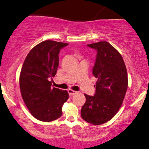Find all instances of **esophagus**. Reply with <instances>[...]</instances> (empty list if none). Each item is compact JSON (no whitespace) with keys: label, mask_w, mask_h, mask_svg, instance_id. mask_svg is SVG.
<instances>
[{"label":"esophagus","mask_w":149,"mask_h":149,"mask_svg":"<svg viewBox=\"0 0 149 149\" xmlns=\"http://www.w3.org/2000/svg\"><path fill=\"white\" fill-rule=\"evenodd\" d=\"M68 94H69L70 95H74V94H76V93H77L78 92L77 91H75L71 90V89H68Z\"/></svg>","instance_id":"34e87169"}]
</instances>
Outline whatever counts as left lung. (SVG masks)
<instances>
[{
	"label": "left lung",
	"mask_w": 149,
	"mask_h": 149,
	"mask_svg": "<svg viewBox=\"0 0 149 149\" xmlns=\"http://www.w3.org/2000/svg\"><path fill=\"white\" fill-rule=\"evenodd\" d=\"M87 46L96 51L92 73L97 81L94 95L85 94L81 115L88 123L101 125L119 110L128 88L127 70L121 55L109 43L100 41Z\"/></svg>",
	"instance_id": "1"
}]
</instances>
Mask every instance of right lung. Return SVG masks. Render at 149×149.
<instances>
[{"label": "right lung", "instance_id": "right-lung-1", "mask_svg": "<svg viewBox=\"0 0 149 149\" xmlns=\"http://www.w3.org/2000/svg\"><path fill=\"white\" fill-rule=\"evenodd\" d=\"M68 43L44 40L29 53L20 75V88L25 104L31 113L41 121L60 118L62 106L68 100L66 91L51 87L50 79L58 67L60 51Z\"/></svg>", "mask_w": 149, "mask_h": 149}]
</instances>
